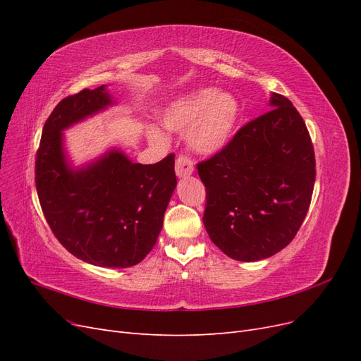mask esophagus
<instances>
[{
    "label": "esophagus",
    "mask_w": 361,
    "mask_h": 361,
    "mask_svg": "<svg viewBox=\"0 0 361 361\" xmlns=\"http://www.w3.org/2000/svg\"><path fill=\"white\" fill-rule=\"evenodd\" d=\"M174 171H176L178 178H188L194 171V162L188 157H178L176 166H174Z\"/></svg>",
    "instance_id": "1"
}]
</instances>
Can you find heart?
I'll use <instances>...</instances> for the list:
<instances>
[{
  "instance_id": "obj_1",
  "label": "heart",
  "mask_w": 361,
  "mask_h": 361,
  "mask_svg": "<svg viewBox=\"0 0 361 361\" xmlns=\"http://www.w3.org/2000/svg\"><path fill=\"white\" fill-rule=\"evenodd\" d=\"M239 117L236 97L227 92L200 89L170 104L161 116L164 128L185 134L190 149L200 155H215L231 140ZM149 140L162 141V134L149 129Z\"/></svg>"
}]
</instances>
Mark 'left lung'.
Listing matches in <instances>:
<instances>
[{"label": "left lung", "instance_id": "1", "mask_svg": "<svg viewBox=\"0 0 361 361\" xmlns=\"http://www.w3.org/2000/svg\"><path fill=\"white\" fill-rule=\"evenodd\" d=\"M269 106L221 152L197 164L206 187V232L224 255L241 262L271 257L292 241L314 187V152L302 117L279 93L271 94Z\"/></svg>", "mask_w": 361, "mask_h": 361}]
</instances>
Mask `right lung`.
I'll return each instance as SVG.
<instances>
[{
	"instance_id": "obj_1",
	"label": "right lung",
	"mask_w": 361,
	"mask_h": 361,
	"mask_svg": "<svg viewBox=\"0 0 361 361\" xmlns=\"http://www.w3.org/2000/svg\"><path fill=\"white\" fill-rule=\"evenodd\" d=\"M114 105L106 85L64 97L48 117L36 155V188L52 233L87 264L128 268L157 244L176 188L174 155L137 164L113 147L73 167L63 130Z\"/></svg>"
}]
</instances>
